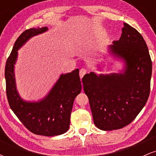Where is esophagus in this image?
<instances>
[{"instance_id":"34e87169","label":"esophagus","mask_w":156,"mask_h":156,"mask_svg":"<svg viewBox=\"0 0 156 156\" xmlns=\"http://www.w3.org/2000/svg\"><path fill=\"white\" fill-rule=\"evenodd\" d=\"M87 69H84V68H82V69H80V78H82L83 77V76L84 75L86 74V73H87Z\"/></svg>"}]
</instances>
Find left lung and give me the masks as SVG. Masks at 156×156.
Returning <instances> with one entry per match:
<instances>
[{
  "label": "left lung",
  "mask_w": 156,
  "mask_h": 156,
  "mask_svg": "<svg viewBox=\"0 0 156 156\" xmlns=\"http://www.w3.org/2000/svg\"><path fill=\"white\" fill-rule=\"evenodd\" d=\"M119 40L109 49L125 62L124 73L83 76V91L89 98L94 125L103 130L129 125L146 104L150 95L152 61L142 36L127 23Z\"/></svg>",
  "instance_id": "1"
}]
</instances>
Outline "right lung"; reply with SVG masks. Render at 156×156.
I'll use <instances>...</instances> for the list:
<instances>
[{"mask_svg": "<svg viewBox=\"0 0 156 156\" xmlns=\"http://www.w3.org/2000/svg\"><path fill=\"white\" fill-rule=\"evenodd\" d=\"M47 30V27L29 28L19 36L6 60L5 78L9 104L23 125L37 135L53 136L69 129L74 100L82 89L79 69L62 75L46 98L37 103L21 99L16 89L14 74L17 51L31 37Z\"/></svg>", "mask_w": 156, "mask_h": 156, "instance_id": "obj_1", "label": "right lung"}]
</instances>
